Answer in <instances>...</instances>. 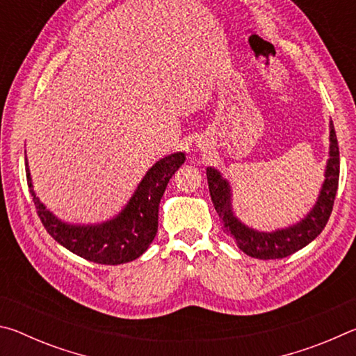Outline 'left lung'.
<instances>
[{"label":"left lung","mask_w":356,"mask_h":356,"mask_svg":"<svg viewBox=\"0 0 356 356\" xmlns=\"http://www.w3.org/2000/svg\"><path fill=\"white\" fill-rule=\"evenodd\" d=\"M330 160L325 172V182L318 201L303 221L275 232H257L243 226L232 213L231 191L221 174L207 168V182L216 213L220 215L222 229L236 238L238 248L245 254L256 259H281L293 254L311 243L323 231L333 212L334 197L339 185V147L333 124L330 127Z\"/></svg>","instance_id":"8db88e82"}]
</instances>
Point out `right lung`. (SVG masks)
I'll list each match as a JSON object with an SVG mask.
<instances>
[{"mask_svg":"<svg viewBox=\"0 0 356 356\" xmlns=\"http://www.w3.org/2000/svg\"><path fill=\"white\" fill-rule=\"evenodd\" d=\"M185 161V154L177 152L161 159L150 168L138 185L127 207L119 216L97 226H70L55 218L33 191L28 161L26 180L42 225L64 248L86 261L102 265H119L135 261L149 248L159 227V206L172 174Z\"/></svg>","mask_w":356,"mask_h":356,"instance_id":"obj_1","label":"right lung"}]
</instances>
